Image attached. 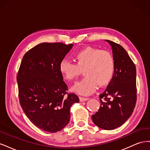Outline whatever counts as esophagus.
<instances>
[{
	"label": "esophagus",
	"mask_w": 150,
	"mask_h": 150,
	"mask_svg": "<svg viewBox=\"0 0 150 150\" xmlns=\"http://www.w3.org/2000/svg\"><path fill=\"white\" fill-rule=\"evenodd\" d=\"M89 98H84V97H79V100L81 102H83V101H87L88 100Z\"/></svg>",
	"instance_id": "esophagus-1"
}]
</instances>
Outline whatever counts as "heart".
Segmentation results:
<instances>
[{"mask_svg":"<svg viewBox=\"0 0 150 150\" xmlns=\"http://www.w3.org/2000/svg\"><path fill=\"white\" fill-rule=\"evenodd\" d=\"M76 63L63 59L59 65L61 74L69 81L76 79L84 69L85 76L72 88L74 91L83 95L94 93L98 87L110 83L116 71L113 54L107 50L87 47L74 54Z\"/></svg>","mask_w":150,"mask_h":150,"instance_id":"heart-1","label":"heart"}]
</instances>
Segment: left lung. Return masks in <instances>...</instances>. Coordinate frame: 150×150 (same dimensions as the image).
I'll use <instances>...</instances> for the list:
<instances>
[{
  "label": "left lung",
  "instance_id": "left-lung-1",
  "mask_svg": "<svg viewBox=\"0 0 150 150\" xmlns=\"http://www.w3.org/2000/svg\"><path fill=\"white\" fill-rule=\"evenodd\" d=\"M110 44L116 61L114 78L99 94L100 108L92 116L94 123L106 130L117 128L132 114L137 99V69L134 63L120 44Z\"/></svg>",
  "mask_w": 150,
  "mask_h": 150
}]
</instances>
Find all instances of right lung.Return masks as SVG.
<instances>
[{"mask_svg":"<svg viewBox=\"0 0 150 150\" xmlns=\"http://www.w3.org/2000/svg\"><path fill=\"white\" fill-rule=\"evenodd\" d=\"M72 47L62 42H44L30 49L22 58L17 76L21 106L30 121L50 133L62 129L70 120V108L79 101L67 93L59 69Z\"/></svg>","mask_w":150,"mask_h":150,"instance_id":"1","label":"right lung"}]
</instances>
